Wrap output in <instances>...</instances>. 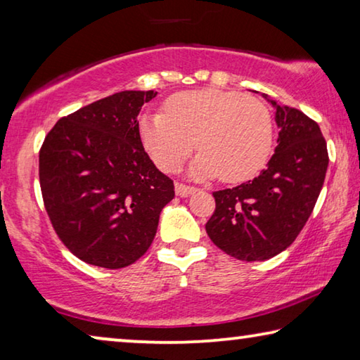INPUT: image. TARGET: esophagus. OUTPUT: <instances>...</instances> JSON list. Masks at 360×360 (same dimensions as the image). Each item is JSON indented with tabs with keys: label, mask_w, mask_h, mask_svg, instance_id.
I'll return each instance as SVG.
<instances>
[{
	"label": "esophagus",
	"mask_w": 360,
	"mask_h": 360,
	"mask_svg": "<svg viewBox=\"0 0 360 360\" xmlns=\"http://www.w3.org/2000/svg\"><path fill=\"white\" fill-rule=\"evenodd\" d=\"M197 188L192 187V186H186V184H176L174 186V192L178 197H188V195H192Z\"/></svg>",
	"instance_id": "esophagus-1"
}]
</instances>
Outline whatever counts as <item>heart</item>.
I'll use <instances>...</instances> for the list:
<instances>
[{
	"instance_id": "obj_1",
	"label": "heart",
	"mask_w": 360,
	"mask_h": 360,
	"mask_svg": "<svg viewBox=\"0 0 360 360\" xmlns=\"http://www.w3.org/2000/svg\"><path fill=\"white\" fill-rule=\"evenodd\" d=\"M139 139L165 173L179 172L197 149L191 176L225 182L254 178L270 158L273 120L264 103L219 89L186 90L169 96L165 112L139 119Z\"/></svg>"
}]
</instances>
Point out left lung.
I'll list each match as a JSON object with an SVG mask.
<instances>
[{"instance_id":"8db88e82","label":"left lung","mask_w":360,"mask_h":360,"mask_svg":"<svg viewBox=\"0 0 360 360\" xmlns=\"http://www.w3.org/2000/svg\"><path fill=\"white\" fill-rule=\"evenodd\" d=\"M275 108L278 146L257 178L212 192L216 210L206 233L231 257L255 262L275 257L300 233L321 193L328 167L319 125L295 108Z\"/></svg>"}]
</instances>
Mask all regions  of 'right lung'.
<instances>
[{"mask_svg":"<svg viewBox=\"0 0 360 360\" xmlns=\"http://www.w3.org/2000/svg\"><path fill=\"white\" fill-rule=\"evenodd\" d=\"M154 90H125L60 119L39 152L49 219L70 251L117 270L148 251L174 186L139 139L138 114Z\"/></svg>","mask_w":360,"mask_h":360,"instance_id":"1","label":"right lung"}]
</instances>
